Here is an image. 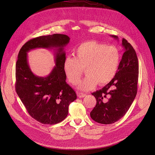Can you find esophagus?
<instances>
[{
  "label": "esophagus",
  "mask_w": 155,
  "mask_h": 155,
  "mask_svg": "<svg viewBox=\"0 0 155 155\" xmlns=\"http://www.w3.org/2000/svg\"><path fill=\"white\" fill-rule=\"evenodd\" d=\"M77 94H78V96L79 97H85L86 96L85 94L82 93V92H77Z\"/></svg>",
  "instance_id": "obj_1"
}]
</instances>
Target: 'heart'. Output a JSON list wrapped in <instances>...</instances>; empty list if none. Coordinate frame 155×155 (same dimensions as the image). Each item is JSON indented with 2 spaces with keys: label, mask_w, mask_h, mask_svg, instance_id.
<instances>
[{
  "label": "heart",
  "mask_w": 155,
  "mask_h": 155,
  "mask_svg": "<svg viewBox=\"0 0 155 155\" xmlns=\"http://www.w3.org/2000/svg\"><path fill=\"white\" fill-rule=\"evenodd\" d=\"M74 54L75 58H65L63 70L74 85L79 83L83 69L85 70L87 76L79 83V90L89 91L97 83L105 85L114 78L120 61V51L116 46L90 41L79 45Z\"/></svg>",
  "instance_id": "1"
}]
</instances>
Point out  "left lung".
<instances>
[{
	"instance_id": "1",
	"label": "left lung",
	"mask_w": 155,
	"mask_h": 155,
	"mask_svg": "<svg viewBox=\"0 0 155 155\" xmlns=\"http://www.w3.org/2000/svg\"><path fill=\"white\" fill-rule=\"evenodd\" d=\"M116 39L118 36L111 35ZM124 53L114 78L101 89L92 93L96 105L91 112L93 120L111 124L121 119L130 108L137 94L138 60L134 49L122 39Z\"/></svg>"
}]
</instances>
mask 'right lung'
<instances>
[{
    "label": "right lung",
    "mask_w": 155,
    "mask_h": 155,
    "mask_svg": "<svg viewBox=\"0 0 155 155\" xmlns=\"http://www.w3.org/2000/svg\"><path fill=\"white\" fill-rule=\"evenodd\" d=\"M70 37L63 34L40 36L23 45L18 54L15 67V90L33 118L43 124L54 125L67 116L68 106L77 95L66 82L63 70L66 58L64 47ZM54 48L56 66L46 77L35 76L31 71L27 53L35 48Z\"/></svg>",
    "instance_id": "1"
}]
</instances>
